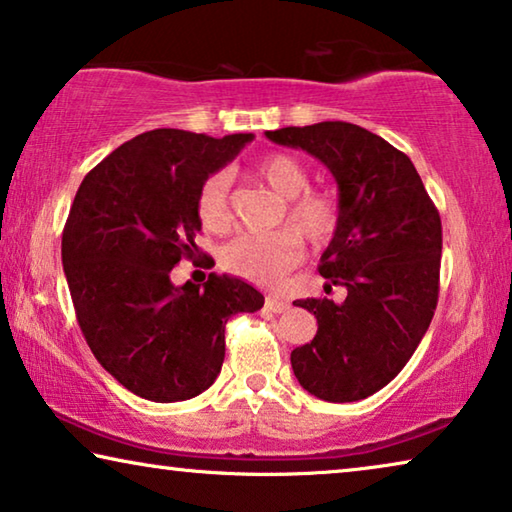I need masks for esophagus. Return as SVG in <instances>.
Returning <instances> with one entry per match:
<instances>
[{
  "instance_id": "esophagus-1",
  "label": "esophagus",
  "mask_w": 512,
  "mask_h": 512,
  "mask_svg": "<svg viewBox=\"0 0 512 512\" xmlns=\"http://www.w3.org/2000/svg\"><path fill=\"white\" fill-rule=\"evenodd\" d=\"M264 308L271 310V312H285V310H289V303L278 299V296H266Z\"/></svg>"
}]
</instances>
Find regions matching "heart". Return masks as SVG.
I'll return each mask as SVG.
<instances>
[{
    "instance_id": "b5f03b06",
    "label": "heart",
    "mask_w": 512,
    "mask_h": 512,
    "mask_svg": "<svg viewBox=\"0 0 512 512\" xmlns=\"http://www.w3.org/2000/svg\"><path fill=\"white\" fill-rule=\"evenodd\" d=\"M250 177L266 190L285 200L280 223L292 230H276L271 234L236 236L220 250V266L232 276L255 282V285L276 287L301 262L303 243L299 233L315 246H322L335 234L340 207L329 190L308 188V167L292 154L273 151L250 167ZM195 213L207 232H225L230 225V179L218 172L197 190ZM297 232L294 233L293 230Z\"/></svg>"
}]
</instances>
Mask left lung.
Instances as JSON below:
<instances>
[{
  "mask_svg": "<svg viewBox=\"0 0 512 512\" xmlns=\"http://www.w3.org/2000/svg\"><path fill=\"white\" fill-rule=\"evenodd\" d=\"M266 137L308 151L338 181L340 218L319 273L347 299L294 301L317 317L315 338L292 352L294 375L319 400H363L398 377L432 322L439 211L414 163L361 126L322 121Z\"/></svg>",
  "mask_w": 512,
  "mask_h": 512,
  "instance_id": "left-lung-1",
  "label": "left lung"
}]
</instances>
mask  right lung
Listing matches in <instances>:
<instances>
[{"instance_id": "add662e5", "label": "right lung", "mask_w": 512, "mask_h": 512, "mask_svg": "<svg viewBox=\"0 0 512 512\" xmlns=\"http://www.w3.org/2000/svg\"><path fill=\"white\" fill-rule=\"evenodd\" d=\"M156 128L114 149L80 183L61 234L75 317L96 361L151 402L190 400L216 381L225 324L264 296L232 276L172 285L200 255L197 190L253 140Z\"/></svg>"}]
</instances>
